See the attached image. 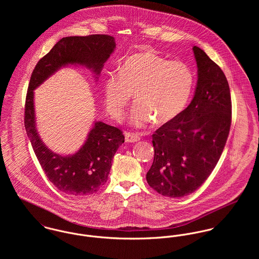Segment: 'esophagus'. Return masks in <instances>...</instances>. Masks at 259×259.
I'll return each instance as SVG.
<instances>
[{"mask_svg":"<svg viewBox=\"0 0 259 259\" xmlns=\"http://www.w3.org/2000/svg\"><path fill=\"white\" fill-rule=\"evenodd\" d=\"M141 140L140 136L138 134L134 133H125V142L126 143H137Z\"/></svg>","mask_w":259,"mask_h":259,"instance_id":"esophagus-1","label":"esophagus"}]
</instances>
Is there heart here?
<instances>
[{"instance_id": "b5f03b06", "label": "heart", "mask_w": 259, "mask_h": 259, "mask_svg": "<svg viewBox=\"0 0 259 259\" xmlns=\"http://www.w3.org/2000/svg\"><path fill=\"white\" fill-rule=\"evenodd\" d=\"M193 88V74L185 63L167 61L154 53L128 57L104 84L105 106L112 118H121L132 94L136 102L130 122L145 126L152 118L166 123L185 110Z\"/></svg>"}]
</instances>
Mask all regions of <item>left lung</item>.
I'll return each mask as SVG.
<instances>
[{
	"instance_id": "8db88e82",
	"label": "left lung",
	"mask_w": 259,
	"mask_h": 259,
	"mask_svg": "<svg viewBox=\"0 0 259 259\" xmlns=\"http://www.w3.org/2000/svg\"><path fill=\"white\" fill-rule=\"evenodd\" d=\"M194 96L182 113L152 135L154 157L147 182L159 194L183 197L202 185L221 158L231 124L229 85L222 69L200 48Z\"/></svg>"
}]
</instances>
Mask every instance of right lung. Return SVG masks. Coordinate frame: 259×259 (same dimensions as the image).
I'll use <instances>...</instances> for the list:
<instances>
[{"label":"right lung","mask_w":259,"mask_h":259,"mask_svg":"<svg viewBox=\"0 0 259 259\" xmlns=\"http://www.w3.org/2000/svg\"><path fill=\"white\" fill-rule=\"evenodd\" d=\"M114 49V37L109 35L63 37L37 62L31 75L25 106L26 132L49 181L60 191L70 195L93 194L107 183L111 160L117 148L124 143V137L119 128L97 120L84 144L74 154L54 152L44 144L37 133L34 91L69 65L85 67L98 79Z\"/></svg>","instance_id":"1"}]
</instances>
